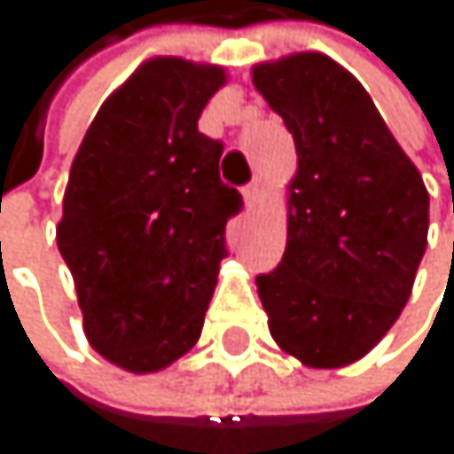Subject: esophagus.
<instances>
[{"label":"esophagus","instance_id":"34e87169","mask_svg":"<svg viewBox=\"0 0 454 454\" xmlns=\"http://www.w3.org/2000/svg\"><path fill=\"white\" fill-rule=\"evenodd\" d=\"M258 196H261V179L255 176L250 184H245V187H242V199H245V204H247V207H253V204L258 201Z\"/></svg>","mask_w":454,"mask_h":454}]
</instances>
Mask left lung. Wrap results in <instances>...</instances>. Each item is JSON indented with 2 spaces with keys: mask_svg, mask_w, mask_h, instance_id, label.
I'll return each mask as SVG.
<instances>
[{
  "mask_svg": "<svg viewBox=\"0 0 454 454\" xmlns=\"http://www.w3.org/2000/svg\"><path fill=\"white\" fill-rule=\"evenodd\" d=\"M294 136L296 176L278 270L258 275L275 343L308 368L368 354L406 308L430 196L362 83L324 54L253 67Z\"/></svg>",
  "mask_w": 454,
  "mask_h": 454,
  "instance_id": "left-lung-1",
  "label": "left lung"
}]
</instances>
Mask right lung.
<instances>
[{"label":"right lung","mask_w":454,"mask_h":454,"mask_svg":"<svg viewBox=\"0 0 454 454\" xmlns=\"http://www.w3.org/2000/svg\"><path fill=\"white\" fill-rule=\"evenodd\" d=\"M217 65L144 62L100 106L70 168L57 245L83 333L130 373L163 371L201 338L242 196L220 182L223 144L199 116Z\"/></svg>","instance_id":"add662e5"}]
</instances>
